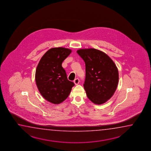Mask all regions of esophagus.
<instances>
[{
	"instance_id": "esophagus-1",
	"label": "esophagus",
	"mask_w": 151,
	"mask_h": 151,
	"mask_svg": "<svg viewBox=\"0 0 151 151\" xmlns=\"http://www.w3.org/2000/svg\"><path fill=\"white\" fill-rule=\"evenodd\" d=\"M79 79H78V78H77V79H76L75 80H74V83L76 85H78L79 84Z\"/></svg>"
}]
</instances>
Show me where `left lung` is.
I'll use <instances>...</instances> for the list:
<instances>
[{"label": "left lung", "instance_id": "1", "mask_svg": "<svg viewBox=\"0 0 151 151\" xmlns=\"http://www.w3.org/2000/svg\"><path fill=\"white\" fill-rule=\"evenodd\" d=\"M77 52L85 63L83 87L88 98L97 105L106 103L113 96L118 84L116 65L105 53L95 48L80 49Z\"/></svg>", "mask_w": 151, "mask_h": 151}]
</instances>
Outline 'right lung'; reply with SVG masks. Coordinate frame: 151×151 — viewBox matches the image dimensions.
Masks as SVG:
<instances>
[{"instance_id": "obj_1", "label": "right lung", "mask_w": 151, "mask_h": 151, "mask_svg": "<svg viewBox=\"0 0 151 151\" xmlns=\"http://www.w3.org/2000/svg\"><path fill=\"white\" fill-rule=\"evenodd\" d=\"M72 52L69 48L48 50L39 62L35 71V83L40 93L49 102L59 104L69 96L74 83L68 80L62 63Z\"/></svg>"}]
</instances>
